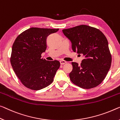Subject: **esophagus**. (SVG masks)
I'll use <instances>...</instances> for the list:
<instances>
[{"label":"esophagus","instance_id":"esophagus-1","mask_svg":"<svg viewBox=\"0 0 120 120\" xmlns=\"http://www.w3.org/2000/svg\"><path fill=\"white\" fill-rule=\"evenodd\" d=\"M66 63H67V62H66L65 60H60V64H61V65H63V64H66Z\"/></svg>","mask_w":120,"mask_h":120}]
</instances>
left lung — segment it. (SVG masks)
Wrapping results in <instances>:
<instances>
[{"label": "left lung", "mask_w": 120, "mask_h": 120, "mask_svg": "<svg viewBox=\"0 0 120 120\" xmlns=\"http://www.w3.org/2000/svg\"><path fill=\"white\" fill-rule=\"evenodd\" d=\"M62 32L71 41L73 51L84 56L80 65L72 62L71 81L84 89L97 87L106 77L112 63L106 36L99 29L84 25L63 29Z\"/></svg>", "instance_id": "left-lung-1"}]
</instances>
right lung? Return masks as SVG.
<instances>
[{"label": "right lung", "mask_w": 120, "mask_h": 120, "mask_svg": "<svg viewBox=\"0 0 120 120\" xmlns=\"http://www.w3.org/2000/svg\"><path fill=\"white\" fill-rule=\"evenodd\" d=\"M58 30L32 27L21 33L14 41L11 64L20 82L27 88L40 90L54 80L60 63L42 58L41 54L47 49L48 36Z\"/></svg>", "instance_id": "1"}]
</instances>
